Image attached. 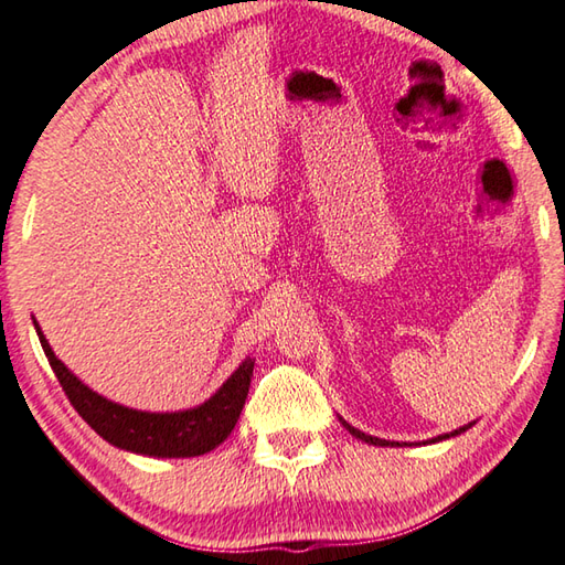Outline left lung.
I'll return each instance as SVG.
<instances>
[{
  "label": "left lung",
  "mask_w": 565,
  "mask_h": 565,
  "mask_svg": "<svg viewBox=\"0 0 565 565\" xmlns=\"http://www.w3.org/2000/svg\"><path fill=\"white\" fill-rule=\"evenodd\" d=\"M341 419V425L348 429V433H351L355 439H363V443H367V445H375V447H413V443H390V439H381V437H373V435H365V433H361V429L358 427H353V425H348L343 417H338ZM477 423V419H475ZM475 423H469V425H461L459 429H452V433H445V435H437V437H433V439H427V443H423V445H435V443H443V439H449V437H457V435H461V433H467V429L475 425ZM415 445H419V443H415Z\"/></svg>",
  "instance_id": "obj_1"
}]
</instances>
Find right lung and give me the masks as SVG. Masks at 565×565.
Wrapping results in <instances>:
<instances>
[{
  "label": "right lung",
  "mask_w": 565,
  "mask_h": 565,
  "mask_svg": "<svg viewBox=\"0 0 565 565\" xmlns=\"http://www.w3.org/2000/svg\"><path fill=\"white\" fill-rule=\"evenodd\" d=\"M32 321L51 371L56 373L71 405L113 447L158 459L200 457L220 447L237 425L254 373L252 355L244 358L237 371L204 403L188 409H175V413H150V409L113 403V399L96 393L94 387H88L81 377L68 371L64 361H58L34 316Z\"/></svg>",
  "instance_id": "obj_1"
}]
</instances>
